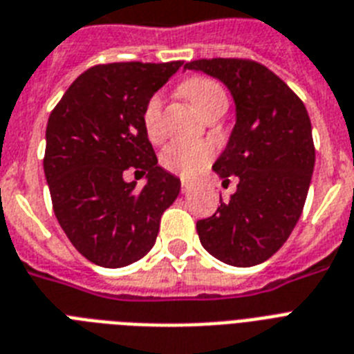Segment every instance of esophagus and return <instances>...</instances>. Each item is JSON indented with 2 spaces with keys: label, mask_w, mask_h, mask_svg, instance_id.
Here are the masks:
<instances>
[{
  "label": "esophagus",
  "mask_w": 354,
  "mask_h": 354,
  "mask_svg": "<svg viewBox=\"0 0 354 354\" xmlns=\"http://www.w3.org/2000/svg\"><path fill=\"white\" fill-rule=\"evenodd\" d=\"M180 189H182V193H189V191H191V183L185 182V180H182V185H180Z\"/></svg>",
  "instance_id": "34e87169"
}]
</instances>
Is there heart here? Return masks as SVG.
<instances>
[{
  "label": "heart",
  "mask_w": 354,
  "mask_h": 354,
  "mask_svg": "<svg viewBox=\"0 0 354 354\" xmlns=\"http://www.w3.org/2000/svg\"><path fill=\"white\" fill-rule=\"evenodd\" d=\"M180 93L187 97L204 118L226 112V90L222 88L218 80L211 77H205V75L189 77L180 84ZM161 106H163V97L161 93H154L147 99L143 112H141L145 133L152 143H158L163 139ZM213 158H215V147L207 141H172L161 152L160 163L165 171L178 174L185 180H193L209 167Z\"/></svg>",
  "instance_id": "heart-1"
}]
</instances>
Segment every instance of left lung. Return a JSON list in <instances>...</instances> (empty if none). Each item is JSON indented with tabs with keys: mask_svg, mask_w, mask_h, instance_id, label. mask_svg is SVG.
I'll list each match as a JSON object with an SVG mask.
<instances>
[{
	"mask_svg": "<svg viewBox=\"0 0 354 354\" xmlns=\"http://www.w3.org/2000/svg\"><path fill=\"white\" fill-rule=\"evenodd\" d=\"M230 88L236 122L213 165L235 194L209 218L196 222L200 242L218 261L255 266L290 236L301 216L314 171L313 127L303 101L252 58H200L185 64Z\"/></svg>",
	"mask_w": 354,
	"mask_h": 354,
	"instance_id": "8db88e82",
	"label": "left lung"
}]
</instances>
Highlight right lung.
I'll return each instance as SVG.
<instances>
[{"instance_id": "right-lung-1", "label": "right lung", "mask_w": 354, "mask_h": 354, "mask_svg": "<svg viewBox=\"0 0 354 354\" xmlns=\"http://www.w3.org/2000/svg\"><path fill=\"white\" fill-rule=\"evenodd\" d=\"M182 64H97L49 115L44 171L53 211L77 252L99 266L121 268L145 257L180 193V180L158 165L141 112ZM127 170L147 174V185L124 183Z\"/></svg>"}]
</instances>
